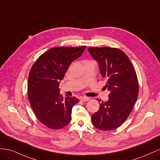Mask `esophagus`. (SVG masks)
Listing matches in <instances>:
<instances>
[{
    "instance_id": "obj_1",
    "label": "esophagus",
    "mask_w": 160,
    "mask_h": 160,
    "mask_svg": "<svg viewBox=\"0 0 160 160\" xmlns=\"http://www.w3.org/2000/svg\"><path fill=\"white\" fill-rule=\"evenodd\" d=\"M80 99L81 101H83V102H85V101H88L89 100V98H87V97H82V98H80Z\"/></svg>"
}]
</instances>
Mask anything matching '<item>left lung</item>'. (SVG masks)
<instances>
[{
    "label": "left lung",
    "mask_w": 160,
    "mask_h": 160,
    "mask_svg": "<svg viewBox=\"0 0 160 160\" xmlns=\"http://www.w3.org/2000/svg\"><path fill=\"white\" fill-rule=\"evenodd\" d=\"M91 57L98 62L99 71L107 79L109 99L91 115L92 123L100 130L118 128L128 118L137 100L139 84L136 72L128 57L116 48L89 47ZM101 101V100H100Z\"/></svg>",
    "instance_id": "8db88e82"
}]
</instances>
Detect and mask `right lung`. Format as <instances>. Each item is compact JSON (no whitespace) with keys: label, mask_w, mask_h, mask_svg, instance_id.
Instances as JSON below:
<instances>
[{"label":"right lung","mask_w":160,"mask_h":160,"mask_svg":"<svg viewBox=\"0 0 160 160\" xmlns=\"http://www.w3.org/2000/svg\"><path fill=\"white\" fill-rule=\"evenodd\" d=\"M86 49L60 47L50 49L33 64L28 79V97L31 108L40 122L47 128L59 129L68 125L75 97L62 98L59 82L71 62L78 59Z\"/></svg>","instance_id":"right-lung-1"}]
</instances>
